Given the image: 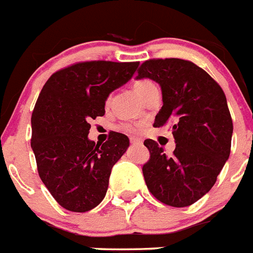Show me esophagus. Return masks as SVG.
<instances>
[{"label":"esophagus","mask_w":253,"mask_h":253,"mask_svg":"<svg viewBox=\"0 0 253 253\" xmlns=\"http://www.w3.org/2000/svg\"><path fill=\"white\" fill-rule=\"evenodd\" d=\"M130 141H131V144H141V143H143L139 137H131Z\"/></svg>","instance_id":"1"}]
</instances>
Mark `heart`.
<instances>
[{
	"label": "heart",
	"instance_id": "1",
	"mask_svg": "<svg viewBox=\"0 0 253 253\" xmlns=\"http://www.w3.org/2000/svg\"><path fill=\"white\" fill-rule=\"evenodd\" d=\"M153 88L157 87H156L153 82H151V80L148 79L137 80V82H135V84H133V89H135V92H136L141 98L144 97L145 94L151 91V89H153ZM139 128H140V126H137V125H126V126H125V130L128 131V132H135V131H137Z\"/></svg>",
	"mask_w": 253,
	"mask_h": 253
}]
</instances>
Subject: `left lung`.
<instances>
[{
  "label": "left lung",
  "mask_w": 253,
  "mask_h": 253,
  "mask_svg": "<svg viewBox=\"0 0 253 253\" xmlns=\"http://www.w3.org/2000/svg\"><path fill=\"white\" fill-rule=\"evenodd\" d=\"M160 84L164 105L155 127L171 125L175 149L168 156L155 140L144 145L151 159L143 166L148 190L170 207H188L214 186L230 156L233 121L218 83L195 63L179 58L149 59L136 79Z\"/></svg>",
  "instance_id": "8db88e82"
}]
</instances>
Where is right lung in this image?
I'll return each mask as SVG.
<instances>
[{"instance_id": "1", "label": "right lung", "mask_w": 253, "mask_h": 253, "mask_svg": "<svg viewBox=\"0 0 253 253\" xmlns=\"http://www.w3.org/2000/svg\"><path fill=\"white\" fill-rule=\"evenodd\" d=\"M139 62L89 61L54 73L32 112L31 147L42 183L61 207L88 212L105 198L112 168L130 145L125 133L88 139L89 121L105 114V101L132 78Z\"/></svg>"}]
</instances>
